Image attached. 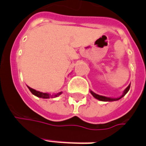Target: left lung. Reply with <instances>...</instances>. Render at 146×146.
I'll return each mask as SVG.
<instances>
[{
  "label": "left lung",
  "instance_id": "left-lung-1",
  "mask_svg": "<svg viewBox=\"0 0 146 146\" xmlns=\"http://www.w3.org/2000/svg\"><path fill=\"white\" fill-rule=\"evenodd\" d=\"M129 88H130V84H129V86L127 87V89H125L124 91H123V93L122 96L119 98H108V97H105V96H99V95L96 94L92 91H90V93H91L92 95L93 96L94 98H96V99L99 100V101H102V102H113V101H117V100L120 99L121 98L123 97V96H124L127 93V92H128V91L129 90Z\"/></svg>",
  "mask_w": 146,
  "mask_h": 146
}]
</instances>
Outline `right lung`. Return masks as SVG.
I'll use <instances>...</instances> for the list:
<instances>
[{
	"instance_id": "1",
	"label": "right lung",
	"mask_w": 146,
	"mask_h": 146,
	"mask_svg": "<svg viewBox=\"0 0 146 146\" xmlns=\"http://www.w3.org/2000/svg\"><path fill=\"white\" fill-rule=\"evenodd\" d=\"M27 87H28L29 89L30 90L31 92H32V93H33L34 96H37V97H38V98H55V97H57V96H59L60 95H61L62 94V92H58V93L54 94V95H52V96H51L50 94L44 93V92H41L36 91V90L32 89V88H30V87L28 86H27Z\"/></svg>"
}]
</instances>
